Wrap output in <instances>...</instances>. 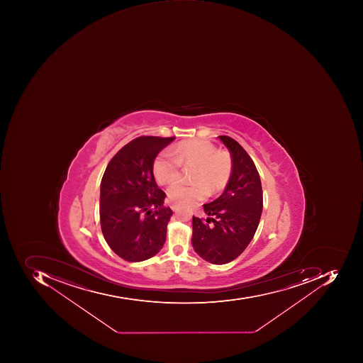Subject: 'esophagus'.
I'll return each mask as SVG.
<instances>
[{
    "instance_id": "obj_1",
    "label": "esophagus",
    "mask_w": 363,
    "mask_h": 363,
    "mask_svg": "<svg viewBox=\"0 0 363 363\" xmlns=\"http://www.w3.org/2000/svg\"><path fill=\"white\" fill-rule=\"evenodd\" d=\"M171 209H172L173 211H178L179 205L176 204V203H172V204H171Z\"/></svg>"
}]
</instances>
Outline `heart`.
I'll return each instance as SVG.
<instances>
[{"label": "heart", "instance_id": "1", "mask_svg": "<svg viewBox=\"0 0 363 363\" xmlns=\"http://www.w3.org/2000/svg\"><path fill=\"white\" fill-rule=\"evenodd\" d=\"M181 166H194L191 171L192 183L177 181L168 187V196L179 204H193L211 193L225 189L233 172V160L225 152L217 150L208 140H190L181 142L172 152H162L155 159L152 172L162 184L178 178Z\"/></svg>", "mask_w": 363, "mask_h": 363}]
</instances>
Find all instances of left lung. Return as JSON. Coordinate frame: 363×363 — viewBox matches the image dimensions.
Wrapping results in <instances>:
<instances>
[{
  "label": "left lung",
  "instance_id": "left-lung-1",
  "mask_svg": "<svg viewBox=\"0 0 363 363\" xmlns=\"http://www.w3.org/2000/svg\"><path fill=\"white\" fill-rule=\"evenodd\" d=\"M233 158V172L223 194L203 205L206 219L193 216L192 245L201 259L223 265L247 249L259 227L263 190L259 171L241 145L218 136Z\"/></svg>",
  "mask_w": 363,
  "mask_h": 363
}]
</instances>
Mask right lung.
<instances>
[{
	"instance_id": "right-lung-1",
	"label": "right lung",
	"mask_w": 363,
	"mask_h": 363,
	"mask_svg": "<svg viewBox=\"0 0 363 363\" xmlns=\"http://www.w3.org/2000/svg\"><path fill=\"white\" fill-rule=\"evenodd\" d=\"M174 138L140 136L110 160L100 184V225L112 251L128 262L156 255L166 242L172 211L164 207L152 164Z\"/></svg>"
}]
</instances>
